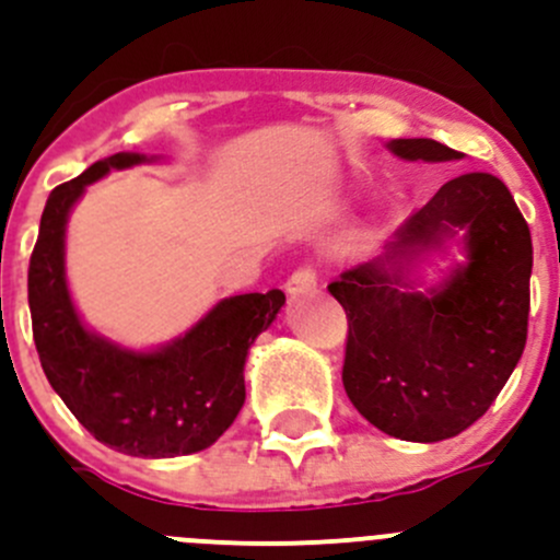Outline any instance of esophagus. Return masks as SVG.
Returning <instances> with one entry per match:
<instances>
[{"label": "esophagus", "mask_w": 560, "mask_h": 560, "mask_svg": "<svg viewBox=\"0 0 560 560\" xmlns=\"http://www.w3.org/2000/svg\"><path fill=\"white\" fill-rule=\"evenodd\" d=\"M315 285H318V275H315L313 267H299L296 272L285 280V291L293 293V296H296V293L313 291Z\"/></svg>", "instance_id": "esophagus-1"}]
</instances>
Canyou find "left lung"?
Listing matches in <instances>:
<instances>
[{
  "label": "left lung",
  "mask_w": 560,
  "mask_h": 560,
  "mask_svg": "<svg viewBox=\"0 0 560 560\" xmlns=\"http://www.w3.org/2000/svg\"><path fill=\"white\" fill-rule=\"evenodd\" d=\"M389 149L428 163L463 158L433 138H397ZM455 230L467 231L469 264L417 292L410 261ZM530 267V231L509 187L481 171L446 182L384 256L329 282L348 315L342 386L353 408L386 435L419 444L470 428L523 357Z\"/></svg>",
  "instance_id": "left-lung-1"
}]
</instances>
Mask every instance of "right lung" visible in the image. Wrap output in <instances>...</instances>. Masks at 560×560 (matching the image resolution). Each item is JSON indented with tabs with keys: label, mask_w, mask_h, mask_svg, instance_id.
I'll return each mask as SVG.
<instances>
[{
	"label": "right lung",
	"mask_w": 560,
	"mask_h": 560,
	"mask_svg": "<svg viewBox=\"0 0 560 560\" xmlns=\"http://www.w3.org/2000/svg\"><path fill=\"white\" fill-rule=\"evenodd\" d=\"M147 160L110 154L51 190L30 258L32 335L48 384L100 444L130 457H179L207 450L234 424L245 406L247 351L285 293L223 299L158 351H127L86 329L65 280L70 209L110 168Z\"/></svg>",
	"instance_id": "1"
}]
</instances>
